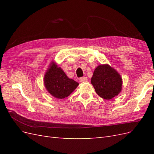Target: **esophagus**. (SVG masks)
<instances>
[{"mask_svg":"<svg viewBox=\"0 0 154 154\" xmlns=\"http://www.w3.org/2000/svg\"><path fill=\"white\" fill-rule=\"evenodd\" d=\"M87 78L85 77V76H83V77H81L80 78V81L81 82H87Z\"/></svg>","mask_w":154,"mask_h":154,"instance_id":"34e87169","label":"esophagus"}]
</instances>
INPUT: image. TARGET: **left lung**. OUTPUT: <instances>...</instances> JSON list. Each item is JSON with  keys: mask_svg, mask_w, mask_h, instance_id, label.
Instances as JSON below:
<instances>
[{"mask_svg": "<svg viewBox=\"0 0 154 154\" xmlns=\"http://www.w3.org/2000/svg\"><path fill=\"white\" fill-rule=\"evenodd\" d=\"M91 83L97 94L105 100L112 99L119 94L122 88L120 74L107 64L100 65L96 68Z\"/></svg>", "mask_w": 154, "mask_h": 154, "instance_id": "8db88e82", "label": "left lung"}]
</instances>
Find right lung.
<instances>
[{"mask_svg": "<svg viewBox=\"0 0 154 154\" xmlns=\"http://www.w3.org/2000/svg\"><path fill=\"white\" fill-rule=\"evenodd\" d=\"M44 77V84L50 94L58 99L69 96L79 83L69 78L63 70L53 63L51 65Z\"/></svg>", "mask_w": 154, "mask_h": 154, "instance_id": "1", "label": "right lung"}]
</instances>
